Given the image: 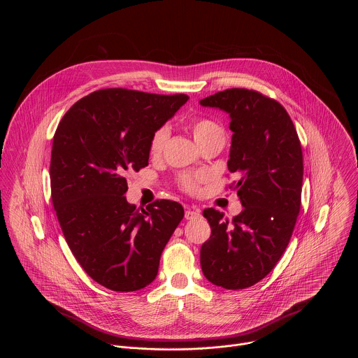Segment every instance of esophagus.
Masks as SVG:
<instances>
[{"mask_svg": "<svg viewBox=\"0 0 358 358\" xmlns=\"http://www.w3.org/2000/svg\"><path fill=\"white\" fill-rule=\"evenodd\" d=\"M185 217L187 219V220H193V219H199V217H201V213H200V209H196V208H193V209H186V212H185Z\"/></svg>", "mask_w": 358, "mask_h": 358, "instance_id": "34e87169", "label": "esophagus"}]
</instances>
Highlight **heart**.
Returning <instances> with one entry per match:
<instances>
[{
	"mask_svg": "<svg viewBox=\"0 0 358 358\" xmlns=\"http://www.w3.org/2000/svg\"><path fill=\"white\" fill-rule=\"evenodd\" d=\"M190 129H192L193 136H194L196 142L199 143V146L206 142L208 139H212L216 136H223L222 127L210 118H194L190 122ZM168 135H169L168 127H159L154 131L153 135L150 138V142H149V152L152 155L161 154L165 143H166ZM199 182H200V178H197V176L185 175L180 178V185H182L183 190H186L189 193H193L197 190Z\"/></svg>",
	"mask_w": 358,
	"mask_h": 358,
	"instance_id": "b5f03b06",
	"label": "heart"
}]
</instances>
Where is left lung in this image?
Masks as SVG:
<instances>
[{
	"label": "left lung",
	"instance_id": "8db88e82",
	"mask_svg": "<svg viewBox=\"0 0 358 358\" xmlns=\"http://www.w3.org/2000/svg\"><path fill=\"white\" fill-rule=\"evenodd\" d=\"M230 115L227 168L244 206L230 222L213 208L203 215L210 237L200 251L205 278L226 289H244L264 278L291 240L301 210L303 155L287 110L257 91L231 88L200 101Z\"/></svg>",
	"mask_w": 358,
	"mask_h": 358
}]
</instances>
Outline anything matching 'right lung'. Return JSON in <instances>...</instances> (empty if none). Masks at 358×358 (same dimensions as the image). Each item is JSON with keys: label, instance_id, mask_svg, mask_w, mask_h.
<instances>
[{"label": "right lung", "instance_id": "right-lung-1", "mask_svg": "<svg viewBox=\"0 0 358 358\" xmlns=\"http://www.w3.org/2000/svg\"><path fill=\"white\" fill-rule=\"evenodd\" d=\"M189 96L107 88L74 103L53 136L52 203L85 273L117 292L153 282L159 257L185 216L169 200L136 208L127 173L149 165V142Z\"/></svg>", "mask_w": 358, "mask_h": 358}]
</instances>
